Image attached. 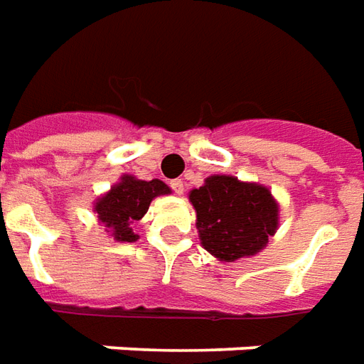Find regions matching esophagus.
Here are the masks:
<instances>
[{
    "mask_svg": "<svg viewBox=\"0 0 364 364\" xmlns=\"http://www.w3.org/2000/svg\"><path fill=\"white\" fill-rule=\"evenodd\" d=\"M170 188L174 190V194H184V182H182V180H172V182H170Z\"/></svg>",
    "mask_w": 364,
    "mask_h": 364,
    "instance_id": "34e87169",
    "label": "esophagus"
}]
</instances>
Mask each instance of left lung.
Here are the masks:
<instances>
[{"mask_svg": "<svg viewBox=\"0 0 364 364\" xmlns=\"http://www.w3.org/2000/svg\"><path fill=\"white\" fill-rule=\"evenodd\" d=\"M190 202L203 249L225 262L257 255L278 228V205L269 190L233 176H210L190 192Z\"/></svg>", "mask_w": 364, "mask_h": 364, "instance_id": "left-lung-1", "label": "left lung"}]
</instances>
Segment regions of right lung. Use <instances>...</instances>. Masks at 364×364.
<instances>
[{"mask_svg":"<svg viewBox=\"0 0 364 364\" xmlns=\"http://www.w3.org/2000/svg\"><path fill=\"white\" fill-rule=\"evenodd\" d=\"M170 194V188L161 180H136L133 176H123L119 184L112 188L104 198L95 202L94 210L105 228L112 229L115 241H135L133 223L143 218L153 202V198Z\"/></svg>","mask_w":364,"mask_h":364,"instance_id":"right-lung-1","label":"right lung"}]
</instances>
